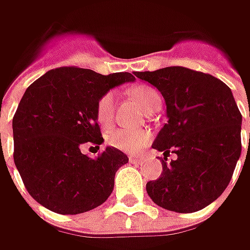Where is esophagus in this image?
<instances>
[{
    "mask_svg": "<svg viewBox=\"0 0 250 250\" xmlns=\"http://www.w3.org/2000/svg\"><path fill=\"white\" fill-rule=\"evenodd\" d=\"M129 161H130V163H133V164H142V161H143V157H133V156H130Z\"/></svg>",
    "mask_w": 250,
    "mask_h": 250,
    "instance_id": "esophagus-1",
    "label": "esophagus"
}]
</instances>
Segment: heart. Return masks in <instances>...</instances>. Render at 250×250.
<instances>
[{"instance_id":"obj_1","label":"heart","mask_w":250,"mask_h":250,"mask_svg":"<svg viewBox=\"0 0 250 250\" xmlns=\"http://www.w3.org/2000/svg\"><path fill=\"white\" fill-rule=\"evenodd\" d=\"M129 97L132 100L136 101V104L140 108L146 112L154 108L161 103L159 91L150 86H135L129 90ZM114 93L107 91L101 96L97 105H96V117L97 122L100 124L103 128H108L112 122V115H114ZM150 139V135L147 130H132V129H115L107 135V143L115 147V149L126 151V153H136L142 150Z\"/></svg>"}]
</instances>
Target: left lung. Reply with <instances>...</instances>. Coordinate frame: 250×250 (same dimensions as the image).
Listing matches in <instances>:
<instances>
[{
    "label": "left lung",
    "mask_w": 250,
    "mask_h": 250,
    "mask_svg": "<svg viewBox=\"0 0 250 250\" xmlns=\"http://www.w3.org/2000/svg\"><path fill=\"white\" fill-rule=\"evenodd\" d=\"M135 75L157 87L167 104V124L153 143L164 151L163 172L146 184L147 195L177 213L205 208L226 190L241 156L242 115L231 89L185 66ZM169 151L177 159L167 163Z\"/></svg>",
    "instance_id": "obj_1"
}]
</instances>
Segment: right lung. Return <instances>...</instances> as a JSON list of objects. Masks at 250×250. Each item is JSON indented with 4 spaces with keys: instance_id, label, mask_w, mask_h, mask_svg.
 <instances>
[{
    "instance_id": "right-lung-1",
    "label": "right lung",
    "mask_w": 250,
    "mask_h": 250,
    "mask_svg": "<svg viewBox=\"0 0 250 250\" xmlns=\"http://www.w3.org/2000/svg\"><path fill=\"white\" fill-rule=\"evenodd\" d=\"M128 72L101 75L78 66L45 72L24 91L12 120L14 161L29 195L58 214H79L103 205L126 154L105 147L97 159L83 154L104 139L97 101L111 87L133 82Z\"/></svg>"
}]
</instances>
